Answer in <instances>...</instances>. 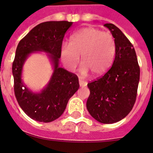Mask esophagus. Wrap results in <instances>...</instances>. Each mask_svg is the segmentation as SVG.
<instances>
[{
	"label": "esophagus",
	"instance_id": "obj_1",
	"mask_svg": "<svg viewBox=\"0 0 153 153\" xmlns=\"http://www.w3.org/2000/svg\"><path fill=\"white\" fill-rule=\"evenodd\" d=\"M79 86L83 87V86H86L87 85V83L86 82H84L83 80H81V79H79Z\"/></svg>",
	"mask_w": 153,
	"mask_h": 153
}]
</instances>
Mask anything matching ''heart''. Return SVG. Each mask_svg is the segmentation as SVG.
<instances>
[{"instance_id": "obj_1", "label": "heart", "mask_w": 153, "mask_h": 153, "mask_svg": "<svg viewBox=\"0 0 153 153\" xmlns=\"http://www.w3.org/2000/svg\"><path fill=\"white\" fill-rule=\"evenodd\" d=\"M116 53V44L113 35L94 27H86L70 36V44H63L60 57L64 67L73 71L77 67L81 56L80 72L94 76L107 72L113 64Z\"/></svg>"}]
</instances>
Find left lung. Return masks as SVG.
I'll return each mask as SVG.
<instances>
[{"instance_id":"8db88e82","label":"left lung","mask_w":153,"mask_h":153,"mask_svg":"<svg viewBox=\"0 0 153 153\" xmlns=\"http://www.w3.org/2000/svg\"><path fill=\"white\" fill-rule=\"evenodd\" d=\"M114 37L116 55L111 68L100 78L87 84L90 94L86 108L101 123L110 124L125 118L134 106L140 69L136 51L117 26L106 24Z\"/></svg>"}]
</instances>
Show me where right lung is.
<instances>
[{
  "label": "right lung",
  "mask_w": 153,
  "mask_h": 153,
  "mask_svg": "<svg viewBox=\"0 0 153 153\" xmlns=\"http://www.w3.org/2000/svg\"><path fill=\"white\" fill-rule=\"evenodd\" d=\"M73 22L47 21L36 25L21 41L12 65L13 89L19 106L31 119L50 123L63 114L69 100L79 87L76 74L59 67L63 37ZM36 51L48 55L54 66L48 84L40 93H33L22 83V66L28 56Z\"/></svg>",
  "instance_id": "1"
}]
</instances>
